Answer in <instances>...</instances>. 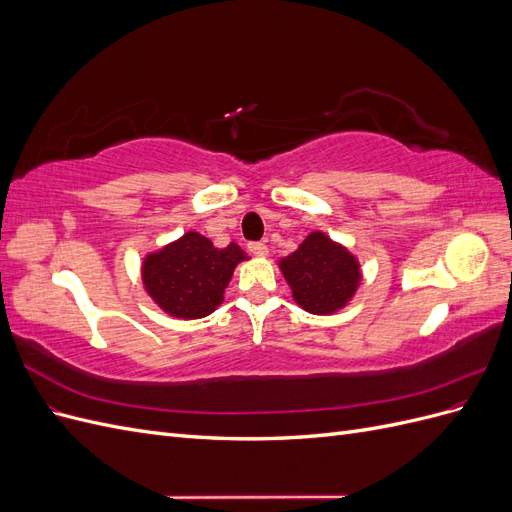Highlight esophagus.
I'll list each match as a JSON object with an SVG mask.
<instances>
[{"label": "esophagus", "mask_w": 512, "mask_h": 512, "mask_svg": "<svg viewBox=\"0 0 512 512\" xmlns=\"http://www.w3.org/2000/svg\"><path fill=\"white\" fill-rule=\"evenodd\" d=\"M247 250H250L254 256H267V254H269L267 245L262 243V241H252L250 245H247Z\"/></svg>", "instance_id": "obj_1"}]
</instances>
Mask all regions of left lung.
<instances>
[{
	"mask_svg": "<svg viewBox=\"0 0 512 512\" xmlns=\"http://www.w3.org/2000/svg\"><path fill=\"white\" fill-rule=\"evenodd\" d=\"M292 297L309 314L342 309L361 282L359 262L324 232H312L297 252L280 262Z\"/></svg>",
	"mask_w": 512,
	"mask_h": 512,
	"instance_id": "1",
	"label": "left lung"
}]
</instances>
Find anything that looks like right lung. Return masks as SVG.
I'll list each match as a JSON object with an SVG mask.
<instances>
[{"label":"right lung","mask_w":512,"mask_h":512,"mask_svg":"<svg viewBox=\"0 0 512 512\" xmlns=\"http://www.w3.org/2000/svg\"><path fill=\"white\" fill-rule=\"evenodd\" d=\"M245 258L237 243L220 250L198 232H185L179 241L145 258L143 284L166 314L205 318L222 303L232 271Z\"/></svg>","instance_id":"1"}]
</instances>
